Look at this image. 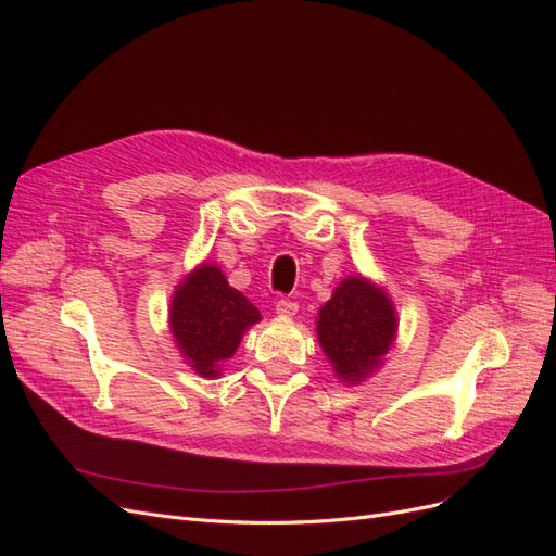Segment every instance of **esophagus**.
<instances>
[{"label": "esophagus", "instance_id": "obj_1", "mask_svg": "<svg viewBox=\"0 0 556 556\" xmlns=\"http://www.w3.org/2000/svg\"><path fill=\"white\" fill-rule=\"evenodd\" d=\"M299 311V304H294V301H288V299H280L276 304V313L280 317H294Z\"/></svg>", "mask_w": 556, "mask_h": 556}]
</instances>
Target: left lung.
Returning a JSON list of instances; mask_svg holds the SVG:
<instances>
[{"instance_id":"obj_1","label":"left lung","mask_w":556,"mask_h":556,"mask_svg":"<svg viewBox=\"0 0 556 556\" xmlns=\"http://www.w3.org/2000/svg\"><path fill=\"white\" fill-rule=\"evenodd\" d=\"M317 341L333 376L359 384L374 376L394 348L399 315L382 285L362 274L348 276L317 311Z\"/></svg>"}]
</instances>
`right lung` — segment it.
Segmentation results:
<instances>
[{"instance_id":"add662e5","label":"right lung","mask_w":556,"mask_h":556,"mask_svg":"<svg viewBox=\"0 0 556 556\" xmlns=\"http://www.w3.org/2000/svg\"><path fill=\"white\" fill-rule=\"evenodd\" d=\"M262 313L227 282L223 268L201 262L172 296L169 329L185 364L201 378H220L223 362L233 357L243 333Z\"/></svg>"}]
</instances>
